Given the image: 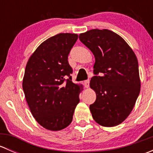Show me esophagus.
I'll use <instances>...</instances> for the list:
<instances>
[{
  "label": "esophagus",
  "mask_w": 153,
  "mask_h": 153,
  "mask_svg": "<svg viewBox=\"0 0 153 153\" xmlns=\"http://www.w3.org/2000/svg\"><path fill=\"white\" fill-rule=\"evenodd\" d=\"M84 86H85V87L88 88L89 86V80H86V81H84Z\"/></svg>",
  "instance_id": "1"
}]
</instances>
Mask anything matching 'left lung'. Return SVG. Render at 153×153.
I'll return each mask as SVG.
<instances>
[{
	"label": "left lung",
	"instance_id": "obj_1",
	"mask_svg": "<svg viewBox=\"0 0 153 153\" xmlns=\"http://www.w3.org/2000/svg\"><path fill=\"white\" fill-rule=\"evenodd\" d=\"M79 39L95 58L90 81L96 93L89 106L92 118L104 126H117L130 114L140 93L136 56L121 36L108 29H91Z\"/></svg>",
	"mask_w": 153,
	"mask_h": 153
}]
</instances>
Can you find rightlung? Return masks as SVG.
<instances>
[{"instance_id":"add662e5","label":"right lung","mask_w":153,"mask_h":153,"mask_svg":"<svg viewBox=\"0 0 153 153\" xmlns=\"http://www.w3.org/2000/svg\"><path fill=\"white\" fill-rule=\"evenodd\" d=\"M78 35L60 33L48 38L29 58L23 89L31 112L45 129L58 131L71 124L79 103L80 86L72 81L68 62Z\"/></svg>"}]
</instances>
